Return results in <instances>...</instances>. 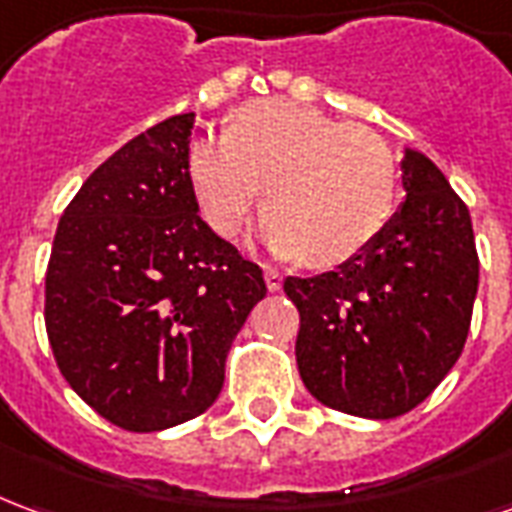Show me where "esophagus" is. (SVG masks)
Segmentation results:
<instances>
[{
	"label": "esophagus",
	"mask_w": 512,
	"mask_h": 512,
	"mask_svg": "<svg viewBox=\"0 0 512 512\" xmlns=\"http://www.w3.org/2000/svg\"><path fill=\"white\" fill-rule=\"evenodd\" d=\"M263 277H266V288L271 290V293H277V290L282 288V274H279L277 268L266 266L263 268Z\"/></svg>",
	"instance_id": "esophagus-1"
}]
</instances>
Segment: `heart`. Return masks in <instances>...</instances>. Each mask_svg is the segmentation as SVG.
Returning <instances> with one entry per match:
<instances>
[{
	"instance_id": "heart-1",
	"label": "heart",
	"mask_w": 512,
	"mask_h": 512,
	"mask_svg": "<svg viewBox=\"0 0 512 512\" xmlns=\"http://www.w3.org/2000/svg\"><path fill=\"white\" fill-rule=\"evenodd\" d=\"M189 180L202 219L219 235L238 233L263 191L266 244L304 266L332 268L384 227L395 156L373 128L266 98L241 106L224 136L191 145Z\"/></svg>"
}]
</instances>
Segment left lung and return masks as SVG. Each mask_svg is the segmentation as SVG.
<instances>
[{
	"label": "left lung",
	"mask_w": 512,
	"mask_h": 512,
	"mask_svg": "<svg viewBox=\"0 0 512 512\" xmlns=\"http://www.w3.org/2000/svg\"><path fill=\"white\" fill-rule=\"evenodd\" d=\"M406 200L337 271L288 277L299 310L296 362L315 400L392 419L441 384L472 323L480 260L469 208L417 150L403 158Z\"/></svg>",
	"instance_id": "8db88e82"
}]
</instances>
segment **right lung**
<instances>
[{
    "instance_id": "obj_1",
    "label": "right lung",
    "mask_w": 512,
    "mask_h": 512,
    "mask_svg": "<svg viewBox=\"0 0 512 512\" xmlns=\"http://www.w3.org/2000/svg\"><path fill=\"white\" fill-rule=\"evenodd\" d=\"M194 112L109 156L62 213L46 268V332L65 381L131 433L200 417L224 384L263 271L200 219Z\"/></svg>"
}]
</instances>
